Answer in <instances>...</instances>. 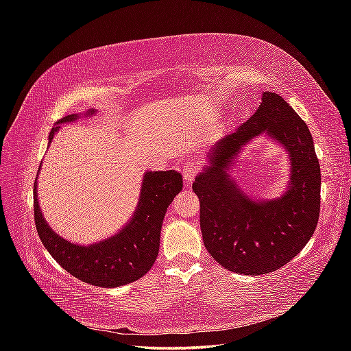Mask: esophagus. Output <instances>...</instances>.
<instances>
[{"mask_svg": "<svg viewBox=\"0 0 351 351\" xmlns=\"http://www.w3.org/2000/svg\"><path fill=\"white\" fill-rule=\"evenodd\" d=\"M182 173H183V178H184L186 183L193 182L195 177L199 173V164H197V161H189V162H186Z\"/></svg>", "mask_w": 351, "mask_h": 351, "instance_id": "34e87169", "label": "esophagus"}]
</instances>
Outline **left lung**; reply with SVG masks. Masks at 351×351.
Listing matches in <instances>:
<instances>
[{"label":"left lung","instance_id":"1","mask_svg":"<svg viewBox=\"0 0 351 351\" xmlns=\"http://www.w3.org/2000/svg\"><path fill=\"white\" fill-rule=\"evenodd\" d=\"M267 132L291 156V183L277 199L253 201L226 169L241 146ZM209 165L193 183L200 202V230L209 254L221 267L244 275L280 269L313 236L321 209V168L306 123L280 95L263 92L262 102L236 132L217 141Z\"/></svg>","mask_w":351,"mask_h":351}]
</instances>
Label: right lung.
I'll return each mask as SVG.
<instances>
[{
	"label": "right lung",
	"mask_w": 351,
	"mask_h": 351,
	"mask_svg": "<svg viewBox=\"0 0 351 351\" xmlns=\"http://www.w3.org/2000/svg\"><path fill=\"white\" fill-rule=\"evenodd\" d=\"M92 114H95L93 110L88 111L84 117ZM77 119V114H70L58 120L49 133V143L60 130V124ZM182 189L183 177L174 169L145 173L139 204L125 227L107 240L80 246L60 237L47 224L39 209L35 182L34 210L39 239L51 256L83 282L104 289L130 284L142 278L156 261L162 219L168 205Z\"/></svg>",
	"instance_id": "right-lung-1"
}]
</instances>
